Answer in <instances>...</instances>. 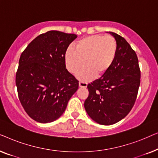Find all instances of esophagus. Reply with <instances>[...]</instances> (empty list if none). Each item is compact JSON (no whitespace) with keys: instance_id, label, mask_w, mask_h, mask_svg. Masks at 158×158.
<instances>
[{"instance_id":"obj_1","label":"esophagus","mask_w":158,"mask_h":158,"mask_svg":"<svg viewBox=\"0 0 158 158\" xmlns=\"http://www.w3.org/2000/svg\"><path fill=\"white\" fill-rule=\"evenodd\" d=\"M88 85L87 83H85V82H79V87L81 88H86Z\"/></svg>"}]
</instances>
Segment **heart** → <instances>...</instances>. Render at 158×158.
Returning a JSON list of instances; mask_svg holds the SVG:
<instances>
[{
  "instance_id": "heart-1",
  "label": "heart",
  "mask_w": 158,
  "mask_h": 158,
  "mask_svg": "<svg viewBox=\"0 0 158 158\" xmlns=\"http://www.w3.org/2000/svg\"><path fill=\"white\" fill-rule=\"evenodd\" d=\"M117 44L111 36L95 34L81 39L75 45L70 47L65 53V64L68 71L75 74L84 66L77 77L88 81L96 76L102 77L113 64L115 60Z\"/></svg>"
}]
</instances>
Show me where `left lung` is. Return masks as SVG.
I'll return each instance as SVG.
<instances>
[{
	"mask_svg": "<svg viewBox=\"0 0 158 158\" xmlns=\"http://www.w3.org/2000/svg\"><path fill=\"white\" fill-rule=\"evenodd\" d=\"M117 50L109 70L88 84L89 95L84 103L88 116L102 125L116 124L129 113L135 104L140 85L137 56L124 38L109 31Z\"/></svg>",
	"mask_w": 158,
	"mask_h": 158,
	"instance_id": "left-lung-1",
	"label": "left lung"
}]
</instances>
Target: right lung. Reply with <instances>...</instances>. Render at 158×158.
<instances>
[{
  "label": "right lung",
  "mask_w": 158,
  "mask_h": 158,
  "mask_svg": "<svg viewBox=\"0 0 158 158\" xmlns=\"http://www.w3.org/2000/svg\"><path fill=\"white\" fill-rule=\"evenodd\" d=\"M77 35L59 31L40 34L21 54L16 75L19 101L32 119L49 123L65 111L78 88L66 69L65 53Z\"/></svg>",
  "instance_id": "right-lung-1"
}]
</instances>
